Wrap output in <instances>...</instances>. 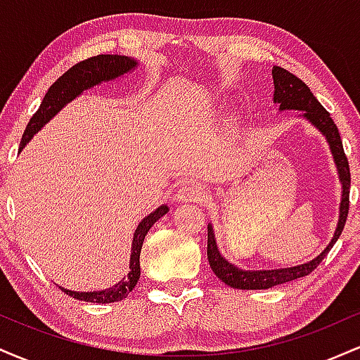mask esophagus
Wrapping results in <instances>:
<instances>
[{
	"label": "esophagus",
	"instance_id": "obj_1",
	"mask_svg": "<svg viewBox=\"0 0 360 360\" xmlns=\"http://www.w3.org/2000/svg\"><path fill=\"white\" fill-rule=\"evenodd\" d=\"M177 200L179 201H193V203H203L206 200V191L201 184L198 183H186L181 186L177 191Z\"/></svg>",
	"mask_w": 360,
	"mask_h": 360
}]
</instances>
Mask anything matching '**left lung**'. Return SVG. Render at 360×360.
<instances>
[{
    "instance_id": "left-lung-1",
    "label": "left lung",
    "mask_w": 360,
    "mask_h": 360,
    "mask_svg": "<svg viewBox=\"0 0 360 360\" xmlns=\"http://www.w3.org/2000/svg\"><path fill=\"white\" fill-rule=\"evenodd\" d=\"M272 79H274V103H278L279 110H301L303 111V117L309 120L325 135L326 140H328L330 150H332L338 169V176H340L342 189H344L340 201V218H338V225L332 242L328 243V247L316 259L296 267H286V269L274 271H243L235 267L233 264H230L229 260H225L220 255L217 242H214L213 229L212 225H208V247H206V254H208L210 267H212V271L226 286L237 289H269L272 286H278V284H284L289 283V281L308 276L309 272H313L320 266V262L325 259V255L328 254L330 249H332L333 243L338 240V237H340L342 230L345 226L347 214H349L350 169L335 122L330 117L328 111L320 105V101L313 96L308 86L300 77H296L295 74L274 65L272 68Z\"/></svg>"
}]
</instances>
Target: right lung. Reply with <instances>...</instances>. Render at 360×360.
<instances>
[{
	"instance_id": "obj_1",
	"label": "right lung",
	"mask_w": 360,
	"mask_h": 360,
	"mask_svg": "<svg viewBox=\"0 0 360 360\" xmlns=\"http://www.w3.org/2000/svg\"><path fill=\"white\" fill-rule=\"evenodd\" d=\"M135 65H137V62L130 59V57L110 56V53H101V56L89 57V59L74 64L72 68L62 74L59 79L53 82L47 93H45L42 105H40V108L35 111V115L30 118L27 128H25L22 142H20V150L27 146L28 140L34 137L37 131H39L40 128H42L45 123H47L49 120L65 105V103L72 101L74 98L79 96L84 89L93 88V86L100 84L103 81H110L122 76V74L134 69ZM167 212V206L162 205L160 208H157L154 213H150L148 217H146L140 221L137 230H135L134 242H131L130 271H128L127 278L120 281L117 286L105 289V291L94 292H77L60 288L62 291H64L65 295L72 296V298L79 301H89V303H115V301H122L123 298H127L128 292L135 288V284L139 283L140 278V250H142L143 238H146L150 226Z\"/></svg>"
}]
</instances>
